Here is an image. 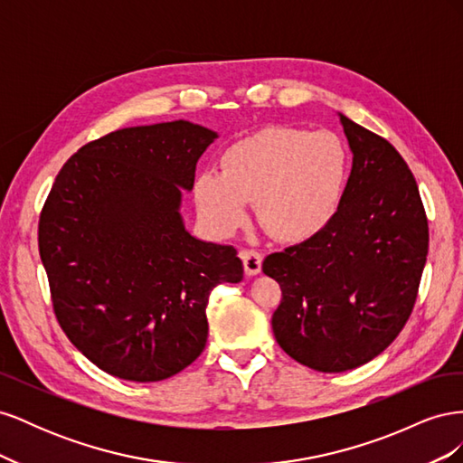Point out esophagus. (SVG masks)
Returning <instances> with one entry per match:
<instances>
[{"instance_id": "34e87169", "label": "esophagus", "mask_w": 463, "mask_h": 463, "mask_svg": "<svg viewBox=\"0 0 463 463\" xmlns=\"http://www.w3.org/2000/svg\"><path fill=\"white\" fill-rule=\"evenodd\" d=\"M247 276H257L262 270V255L255 249H245L240 253Z\"/></svg>"}]
</instances>
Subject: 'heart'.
Returning <instances> with one entry per match:
<instances>
[{
  "label": "heart",
  "mask_w": 463,
  "mask_h": 463,
  "mask_svg": "<svg viewBox=\"0 0 463 463\" xmlns=\"http://www.w3.org/2000/svg\"><path fill=\"white\" fill-rule=\"evenodd\" d=\"M222 172L194 179V199L210 230L230 235L259 206L262 226L282 241L318 233L340 206L347 156L330 131L272 125L223 150Z\"/></svg>",
  "instance_id": "1"
}]
</instances>
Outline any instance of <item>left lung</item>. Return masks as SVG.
<instances>
[{
    "instance_id": "left-lung-1",
    "label": "left lung",
    "mask_w": 463,
    "mask_h": 463,
    "mask_svg": "<svg viewBox=\"0 0 463 463\" xmlns=\"http://www.w3.org/2000/svg\"><path fill=\"white\" fill-rule=\"evenodd\" d=\"M354 165L334 218L264 259L282 289L276 342L301 365L342 373L396 340L417 299L429 222L411 170L386 138L340 116Z\"/></svg>"
}]
</instances>
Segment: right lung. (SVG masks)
Returning <instances> with one entry per match:
<instances>
[{"label":"right lung","instance_id":"obj_1","mask_svg":"<svg viewBox=\"0 0 463 463\" xmlns=\"http://www.w3.org/2000/svg\"><path fill=\"white\" fill-rule=\"evenodd\" d=\"M216 137L184 119L119 129L53 181L38 222L53 313L108 374L158 383L189 367L206 345L210 291L241 282L237 250L193 237L179 214Z\"/></svg>","mask_w":463,"mask_h":463}]
</instances>
